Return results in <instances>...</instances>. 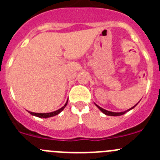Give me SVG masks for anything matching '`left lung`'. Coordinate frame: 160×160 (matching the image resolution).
I'll list each match as a JSON object with an SVG mask.
<instances>
[{"label":"left lung","mask_w":160,"mask_h":160,"mask_svg":"<svg viewBox=\"0 0 160 160\" xmlns=\"http://www.w3.org/2000/svg\"><path fill=\"white\" fill-rule=\"evenodd\" d=\"M94 104H95V103H94ZM95 105H96V104H95ZM136 105H137V104H136ZM136 105H135V106H136ZM135 106H134V107H131V108H130L129 110H128V111H122V112H112V111H107V110H105V109L102 108V107H100L99 106L96 105V107H97L99 109L100 111H101L103 113V114H105L106 115H110V116H120V115H122V114H126V113L128 112V111H131V109H133V108H134V107H135Z\"/></svg>","instance_id":"left-lung-1"}]
</instances>
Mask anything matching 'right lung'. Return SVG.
I'll list each match as a JSON object with an SVG mask.
<instances>
[{
  "instance_id": "right-lung-1",
  "label": "right lung",
  "mask_w": 160,
  "mask_h": 160,
  "mask_svg": "<svg viewBox=\"0 0 160 160\" xmlns=\"http://www.w3.org/2000/svg\"><path fill=\"white\" fill-rule=\"evenodd\" d=\"M67 102H68V100L66 101V104H65V105L63 106L62 108L58 109V110H57V111H53V112H49V113H34V112H30V111H29V113H30V114H32V115H34V116L38 117V118H49V117H53V116H55V115L58 114L59 113H61L62 111H63V110H64V108L66 107V105H67Z\"/></svg>"
}]
</instances>
